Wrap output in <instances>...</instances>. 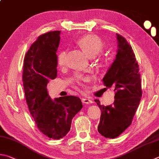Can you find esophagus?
Returning a JSON list of instances; mask_svg holds the SVG:
<instances>
[{
    "instance_id": "obj_1",
    "label": "esophagus",
    "mask_w": 159,
    "mask_h": 159,
    "mask_svg": "<svg viewBox=\"0 0 159 159\" xmlns=\"http://www.w3.org/2000/svg\"><path fill=\"white\" fill-rule=\"evenodd\" d=\"M82 102L83 103H87V104H89V103H92V101L88 97H84L82 98Z\"/></svg>"
}]
</instances>
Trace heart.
I'll use <instances>...</instances> for the list:
<instances>
[{"instance_id":"b5f03b06","label":"heart","mask_w":159,"mask_h":159,"mask_svg":"<svg viewBox=\"0 0 159 159\" xmlns=\"http://www.w3.org/2000/svg\"><path fill=\"white\" fill-rule=\"evenodd\" d=\"M77 44L89 57H93L101 53L104 48V43L96 34H87L77 40ZM65 51H61L57 54V63L60 67L65 64Z\"/></svg>"}]
</instances>
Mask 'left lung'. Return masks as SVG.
<instances>
[{
    "label": "left lung",
    "instance_id": "8db88e82",
    "mask_svg": "<svg viewBox=\"0 0 159 159\" xmlns=\"http://www.w3.org/2000/svg\"><path fill=\"white\" fill-rule=\"evenodd\" d=\"M116 35V57L103 79L106 88L114 89V103L105 106L100 104L99 100H94L102 111L98 131L107 138L118 137L131 125L143 92L139 66L134 51L125 37Z\"/></svg>",
    "mask_w": 159,
    "mask_h": 159
}]
</instances>
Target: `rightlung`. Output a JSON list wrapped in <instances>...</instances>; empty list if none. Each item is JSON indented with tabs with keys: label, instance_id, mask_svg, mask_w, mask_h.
<instances>
[{
	"label": "right lung",
	"instance_id": "add662e5",
	"mask_svg": "<svg viewBox=\"0 0 159 159\" xmlns=\"http://www.w3.org/2000/svg\"><path fill=\"white\" fill-rule=\"evenodd\" d=\"M60 31L38 37L25 54L23 84L25 100L37 128L52 139L59 140L70 131L73 117L83 107L81 100L66 96L52 100L47 83L57 77V55Z\"/></svg>",
	"mask_w": 159,
	"mask_h": 159
}]
</instances>
